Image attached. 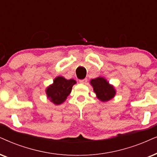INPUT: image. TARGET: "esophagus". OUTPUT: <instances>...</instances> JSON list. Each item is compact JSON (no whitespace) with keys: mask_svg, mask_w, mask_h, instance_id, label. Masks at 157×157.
Segmentation results:
<instances>
[{"mask_svg":"<svg viewBox=\"0 0 157 157\" xmlns=\"http://www.w3.org/2000/svg\"><path fill=\"white\" fill-rule=\"evenodd\" d=\"M87 82H88V79H87V78H85V79H83V80H80V82L82 83V84H85V83H86Z\"/></svg>","mask_w":157,"mask_h":157,"instance_id":"esophagus-1","label":"esophagus"}]
</instances>
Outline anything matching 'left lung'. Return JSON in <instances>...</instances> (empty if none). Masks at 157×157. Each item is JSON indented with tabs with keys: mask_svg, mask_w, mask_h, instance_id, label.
<instances>
[{
	"mask_svg": "<svg viewBox=\"0 0 157 157\" xmlns=\"http://www.w3.org/2000/svg\"><path fill=\"white\" fill-rule=\"evenodd\" d=\"M90 84L93 87L94 93H96V98L101 101H109L116 95L117 91L114 85H111L104 77H98L92 79L90 81Z\"/></svg>",
	"mask_w": 157,
	"mask_h": 157,
	"instance_id": "1",
	"label": "left lung"
}]
</instances>
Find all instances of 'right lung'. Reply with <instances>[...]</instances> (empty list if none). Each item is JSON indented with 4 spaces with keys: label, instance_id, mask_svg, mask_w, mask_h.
Listing matches in <instances>:
<instances>
[{
    "label": "right lung",
    "instance_id": "1",
    "mask_svg": "<svg viewBox=\"0 0 157 157\" xmlns=\"http://www.w3.org/2000/svg\"><path fill=\"white\" fill-rule=\"evenodd\" d=\"M76 83V81L73 79L67 80L64 77H56L52 84L45 89L47 98L55 105L62 104L70 94L73 85Z\"/></svg>",
    "mask_w": 157,
    "mask_h": 157
}]
</instances>
